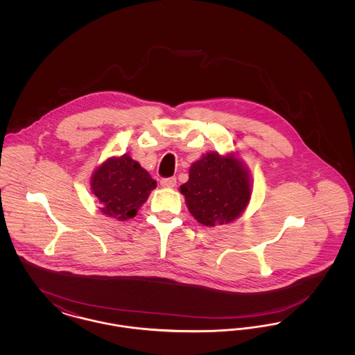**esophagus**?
<instances>
[{"label":"esophagus","mask_w":355,"mask_h":355,"mask_svg":"<svg viewBox=\"0 0 355 355\" xmlns=\"http://www.w3.org/2000/svg\"><path fill=\"white\" fill-rule=\"evenodd\" d=\"M177 185V180L174 177H170V178H162L161 180V186L165 187V189H171L174 186Z\"/></svg>","instance_id":"obj_1"}]
</instances>
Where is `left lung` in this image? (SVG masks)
Wrapping results in <instances>:
<instances>
[{"mask_svg": "<svg viewBox=\"0 0 355 355\" xmlns=\"http://www.w3.org/2000/svg\"><path fill=\"white\" fill-rule=\"evenodd\" d=\"M185 203L203 226L214 227L238 220L253 194L250 171L236 152L203 153L189 169V180L180 186Z\"/></svg>", "mask_w": 355, "mask_h": 355, "instance_id": "8db88e82", "label": "left lung"}]
</instances>
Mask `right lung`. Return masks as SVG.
I'll return each mask as SVG.
<instances>
[{"mask_svg":"<svg viewBox=\"0 0 355 355\" xmlns=\"http://www.w3.org/2000/svg\"><path fill=\"white\" fill-rule=\"evenodd\" d=\"M157 182L129 154L109 157L90 175V187L103 216L126 220L137 216Z\"/></svg>","mask_w":355,"mask_h":355,"instance_id":"right-lung-1","label":"right lung"}]
</instances>
